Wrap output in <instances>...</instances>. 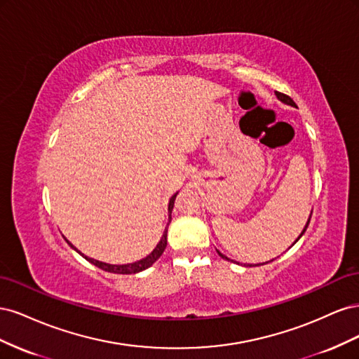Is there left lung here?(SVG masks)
<instances>
[{
	"mask_svg": "<svg viewBox=\"0 0 359 359\" xmlns=\"http://www.w3.org/2000/svg\"><path fill=\"white\" fill-rule=\"evenodd\" d=\"M276 95H277V99H278L280 102H283V103H286V104H290V106H295V107H297L295 102H293V100L290 99V97H289V95H286V94H283V93H278V91H276ZM310 219H311V215H310ZM310 219H309V222H307L306 227H304V231L301 232V235H299V236L297 238V241H298V240H299V238H301V236L304 235V232H306V229H307V227H309V223H310ZM297 241H295V243H297ZM295 243H293V244H295ZM293 244H292V245H293ZM219 255H220V256H222L223 259H227V257H226L224 255H222L220 252H219ZM250 266H252V265H250Z\"/></svg>",
	"mask_w": 359,
	"mask_h": 359,
	"instance_id": "1",
	"label": "left lung"
}]
</instances>
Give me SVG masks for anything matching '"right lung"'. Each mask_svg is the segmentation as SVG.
Instances as JSON below:
<instances>
[{
	"label": "right lung",
	"instance_id": "1",
	"mask_svg": "<svg viewBox=\"0 0 359 359\" xmlns=\"http://www.w3.org/2000/svg\"><path fill=\"white\" fill-rule=\"evenodd\" d=\"M177 194H178V193L173 194V196H172L170 201H169V208H168V211H169V223H170V219H172L170 214H172V210H173V202H175ZM169 223H168V226H169ZM66 241H67V240H66ZM67 243H69V241H67ZM69 245H70L72 248H74L78 253H81L79 250L76 248L72 243H69ZM166 245H168V227L165 229V232H163L161 240L158 241L157 247L153 250V252H151L147 257L140 259V260H137V262H133V264H127V265H111V264L100 262V260L91 259V257H88V256H83L82 253H81V255H82L86 260H88V262H91V264L95 265V266H99V268L103 269V271H107V273H114V274H136V273H140V271H144V269H147V268H149L151 265H153V264L156 262V260L163 255V252H165Z\"/></svg>",
	"mask_w": 359,
	"mask_h": 359
}]
</instances>
